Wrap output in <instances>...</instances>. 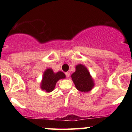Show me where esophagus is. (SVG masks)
I'll use <instances>...</instances> for the list:
<instances>
[{
    "label": "esophagus",
    "instance_id": "obj_1",
    "mask_svg": "<svg viewBox=\"0 0 132 132\" xmlns=\"http://www.w3.org/2000/svg\"><path fill=\"white\" fill-rule=\"evenodd\" d=\"M65 75H66V77H67V78H68V77H70V72H66V73H65Z\"/></svg>",
    "mask_w": 132,
    "mask_h": 132
}]
</instances>
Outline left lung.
I'll return each mask as SVG.
<instances>
[{"label": "left lung", "mask_w": 132, "mask_h": 132, "mask_svg": "<svg viewBox=\"0 0 132 132\" xmlns=\"http://www.w3.org/2000/svg\"><path fill=\"white\" fill-rule=\"evenodd\" d=\"M71 78L78 91L87 92L91 91L94 82L87 69L82 64L76 66V71L71 75Z\"/></svg>", "instance_id": "left-lung-1"}]
</instances>
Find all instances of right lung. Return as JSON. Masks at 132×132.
Masks as SVG:
<instances>
[{"label": "right lung", "instance_id": "add662e5", "mask_svg": "<svg viewBox=\"0 0 132 132\" xmlns=\"http://www.w3.org/2000/svg\"><path fill=\"white\" fill-rule=\"evenodd\" d=\"M64 78L65 75L62 71H59L55 73L52 69H47L43 74L41 85V89L48 93L52 91L59 80Z\"/></svg>", "mask_w": 132, "mask_h": 132}]
</instances>
